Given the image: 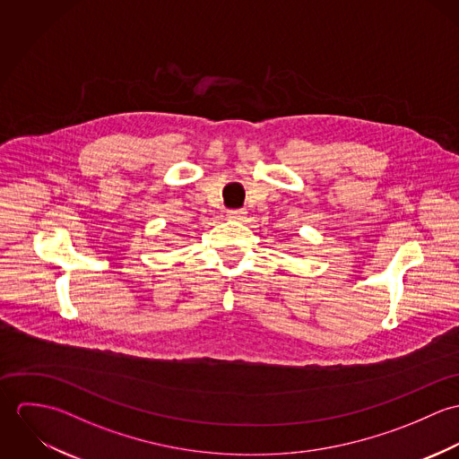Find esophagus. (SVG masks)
Wrapping results in <instances>:
<instances>
[{"label":"esophagus","mask_w":459,"mask_h":459,"mask_svg":"<svg viewBox=\"0 0 459 459\" xmlns=\"http://www.w3.org/2000/svg\"><path fill=\"white\" fill-rule=\"evenodd\" d=\"M228 215H230V219H237V221H240V219L246 215V212H244L242 208H231V210L228 212Z\"/></svg>","instance_id":"34e87169"}]
</instances>
